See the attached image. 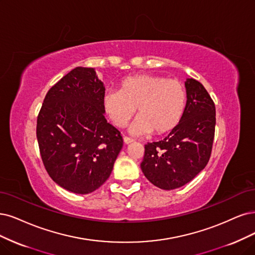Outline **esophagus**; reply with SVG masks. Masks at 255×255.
<instances>
[{
	"instance_id": "34e87169",
	"label": "esophagus",
	"mask_w": 255,
	"mask_h": 255,
	"mask_svg": "<svg viewBox=\"0 0 255 255\" xmlns=\"http://www.w3.org/2000/svg\"><path fill=\"white\" fill-rule=\"evenodd\" d=\"M124 143H125L126 145H129V144H131V143H133V139L130 138V137L125 136V137H124Z\"/></svg>"
}]
</instances>
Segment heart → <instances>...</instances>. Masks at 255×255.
<instances>
[{"mask_svg":"<svg viewBox=\"0 0 255 255\" xmlns=\"http://www.w3.org/2000/svg\"><path fill=\"white\" fill-rule=\"evenodd\" d=\"M187 102L184 85L161 75L137 74L126 78L120 90H107L103 107L117 127L127 126L137 108L138 118L130 127L133 135L170 132L181 122Z\"/></svg>","mask_w":255,"mask_h":255,"instance_id":"obj_1","label":"heart"}]
</instances>
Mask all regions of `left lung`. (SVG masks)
Returning <instances> with one entry per match:
<instances>
[{
	"mask_svg": "<svg viewBox=\"0 0 255 255\" xmlns=\"http://www.w3.org/2000/svg\"><path fill=\"white\" fill-rule=\"evenodd\" d=\"M187 102L178 125L159 142L145 145L140 169L147 180L164 190L191 182L208 164L215 129V106L194 79L185 82Z\"/></svg>",
	"mask_w": 255,
	"mask_h": 255,
	"instance_id": "obj_1",
	"label": "left lung"
}]
</instances>
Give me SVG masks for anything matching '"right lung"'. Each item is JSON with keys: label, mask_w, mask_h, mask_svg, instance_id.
I'll list each match as a JSON object with an SVG mask.
<instances>
[{"label": "right lung", "mask_w": 255, "mask_h": 255, "mask_svg": "<svg viewBox=\"0 0 255 255\" xmlns=\"http://www.w3.org/2000/svg\"><path fill=\"white\" fill-rule=\"evenodd\" d=\"M104 94L96 70L77 67L47 92L37 117L46 170L73 193L88 194L105 183L123 147L121 132L104 117Z\"/></svg>", "instance_id": "1"}]
</instances>
